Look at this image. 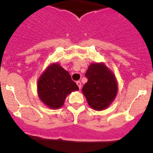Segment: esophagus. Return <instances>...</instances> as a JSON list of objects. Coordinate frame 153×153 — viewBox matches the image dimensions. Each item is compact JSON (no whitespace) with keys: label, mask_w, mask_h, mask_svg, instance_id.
<instances>
[{"label":"esophagus","mask_w":153,"mask_h":153,"mask_svg":"<svg viewBox=\"0 0 153 153\" xmlns=\"http://www.w3.org/2000/svg\"><path fill=\"white\" fill-rule=\"evenodd\" d=\"M76 84H77V85L78 86V87H79V89H81V81H78L76 82Z\"/></svg>","instance_id":"1"}]
</instances>
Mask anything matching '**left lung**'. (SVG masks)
Segmentation results:
<instances>
[{
  "label": "left lung",
  "mask_w": 153,
  "mask_h": 153,
  "mask_svg": "<svg viewBox=\"0 0 153 153\" xmlns=\"http://www.w3.org/2000/svg\"><path fill=\"white\" fill-rule=\"evenodd\" d=\"M85 76L87 82L82 93L93 109L102 111L108 108L117 94V82L114 73L104 63H92Z\"/></svg>",
  "instance_id": "1"
}]
</instances>
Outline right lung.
<instances>
[{
	"label": "right lung",
	"mask_w": 153,
	"mask_h": 153,
	"mask_svg": "<svg viewBox=\"0 0 153 153\" xmlns=\"http://www.w3.org/2000/svg\"><path fill=\"white\" fill-rule=\"evenodd\" d=\"M78 90L69 72L58 63L50 65L39 77L37 84L39 98L52 109L63 106L66 96Z\"/></svg>",
	"instance_id": "1"
}]
</instances>
